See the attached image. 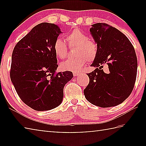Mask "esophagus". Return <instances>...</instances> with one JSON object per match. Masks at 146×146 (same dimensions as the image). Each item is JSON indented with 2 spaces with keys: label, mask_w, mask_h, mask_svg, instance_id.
<instances>
[{
  "label": "esophagus",
  "mask_w": 146,
  "mask_h": 146,
  "mask_svg": "<svg viewBox=\"0 0 146 146\" xmlns=\"http://www.w3.org/2000/svg\"><path fill=\"white\" fill-rule=\"evenodd\" d=\"M80 73V72H79V71H73V74L74 76H76L77 75H78Z\"/></svg>",
  "instance_id": "obj_1"
}]
</instances>
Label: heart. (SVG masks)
Wrapping results in <instances>:
<instances>
[{"label": "heart", "instance_id": "heart-1", "mask_svg": "<svg viewBox=\"0 0 146 146\" xmlns=\"http://www.w3.org/2000/svg\"><path fill=\"white\" fill-rule=\"evenodd\" d=\"M89 36L79 29H75L67 35L69 46L76 47L74 59L69 60L60 64L63 70L78 71L84 65L86 62L91 63L97 58L98 48L97 43L89 40ZM55 55L58 58L68 57L69 49L66 42L62 38H57L53 44Z\"/></svg>", "mask_w": 146, "mask_h": 146}]
</instances>
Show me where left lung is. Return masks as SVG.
<instances>
[{
  "instance_id": "1",
  "label": "left lung",
  "mask_w": 146,
  "mask_h": 146,
  "mask_svg": "<svg viewBox=\"0 0 146 146\" xmlns=\"http://www.w3.org/2000/svg\"><path fill=\"white\" fill-rule=\"evenodd\" d=\"M90 32L98 52L91 65L97 68L87 74L90 82L84 94L89 102L98 107L117 106L134 88L137 73L134 47L124 34L108 24H93ZM104 64L108 66L106 74L102 69Z\"/></svg>"
}]
</instances>
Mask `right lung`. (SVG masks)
Wrapping results in <instances>:
<instances>
[{
  "mask_svg": "<svg viewBox=\"0 0 146 146\" xmlns=\"http://www.w3.org/2000/svg\"><path fill=\"white\" fill-rule=\"evenodd\" d=\"M61 33L58 26L43 23L35 26L13 49L10 78L22 101L34 110L57 107L64 88L73 78L71 71L56 73L53 44Z\"/></svg>",
  "mask_w": 146,
  "mask_h": 146,
  "instance_id": "add662e5",
  "label": "right lung"
}]
</instances>
